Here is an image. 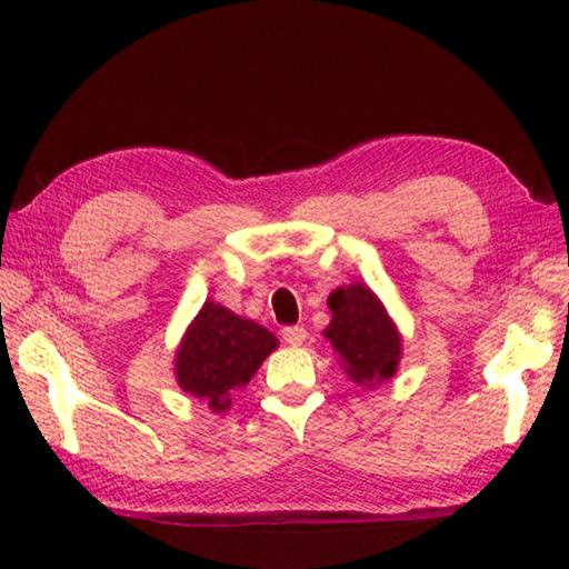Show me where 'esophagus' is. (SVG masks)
Returning a JSON list of instances; mask_svg holds the SVG:
<instances>
[{
    "mask_svg": "<svg viewBox=\"0 0 569 569\" xmlns=\"http://www.w3.org/2000/svg\"><path fill=\"white\" fill-rule=\"evenodd\" d=\"M281 337H283V342H286V345L300 347V345L306 342L308 330L303 328V325H293V328H283V330H281Z\"/></svg>",
    "mask_w": 569,
    "mask_h": 569,
    "instance_id": "1",
    "label": "esophagus"
}]
</instances>
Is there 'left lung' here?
I'll list each match as a JSON object with an SVG mask.
<instances>
[{
  "instance_id": "1",
  "label": "left lung",
  "mask_w": 569,
  "mask_h": 569,
  "mask_svg": "<svg viewBox=\"0 0 569 569\" xmlns=\"http://www.w3.org/2000/svg\"><path fill=\"white\" fill-rule=\"evenodd\" d=\"M332 320L325 328L340 367L357 386L373 389L396 377L403 357V335L381 303V298L365 283L335 288L328 298Z\"/></svg>"
}]
</instances>
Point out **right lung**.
I'll use <instances>...</instances> for the list:
<instances>
[{
  "instance_id": "obj_1",
  "label": "right lung",
  "mask_w": 569,
  "mask_h": 569,
  "mask_svg": "<svg viewBox=\"0 0 569 569\" xmlns=\"http://www.w3.org/2000/svg\"><path fill=\"white\" fill-rule=\"evenodd\" d=\"M276 347L278 337L263 325L204 300L176 349V381L212 413H224Z\"/></svg>"
}]
</instances>
